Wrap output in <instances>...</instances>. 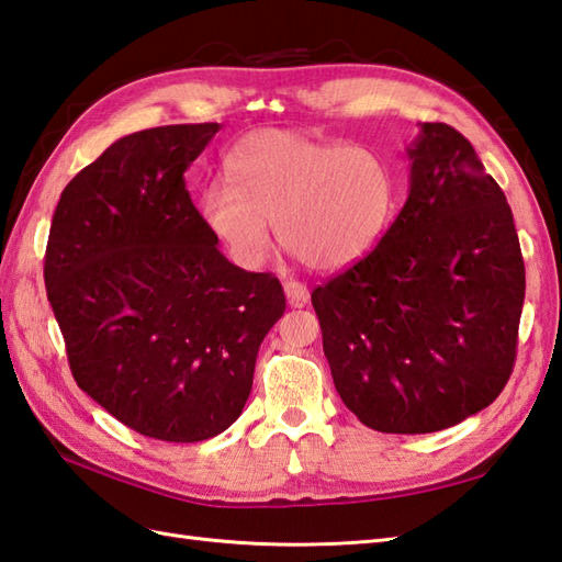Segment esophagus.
<instances>
[{"instance_id": "esophagus-1", "label": "esophagus", "mask_w": 562, "mask_h": 562, "mask_svg": "<svg viewBox=\"0 0 562 562\" xmlns=\"http://www.w3.org/2000/svg\"><path fill=\"white\" fill-rule=\"evenodd\" d=\"M284 294H288V302L292 306H304L308 302V290L306 284L296 282V280H288L284 282Z\"/></svg>"}]
</instances>
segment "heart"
<instances>
[{
    "instance_id": "obj_1",
    "label": "heart",
    "mask_w": 562,
    "mask_h": 562,
    "mask_svg": "<svg viewBox=\"0 0 562 562\" xmlns=\"http://www.w3.org/2000/svg\"><path fill=\"white\" fill-rule=\"evenodd\" d=\"M226 186L200 198V217L238 266L254 268L280 246L312 270H342L367 256L396 205V173L364 147L290 130H256L224 159Z\"/></svg>"
}]
</instances>
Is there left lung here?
<instances>
[{
	"label": "left lung",
	"mask_w": 562,
	"mask_h": 562,
	"mask_svg": "<svg viewBox=\"0 0 562 562\" xmlns=\"http://www.w3.org/2000/svg\"><path fill=\"white\" fill-rule=\"evenodd\" d=\"M408 159L398 217L312 304L342 403L376 432L425 435L505 389L527 278L507 198L471 142L425 123Z\"/></svg>",
	"instance_id": "1"
}]
</instances>
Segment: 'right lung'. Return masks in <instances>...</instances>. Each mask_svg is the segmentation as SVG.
<instances>
[{
  "mask_svg": "<svg viewBox=\"0 0 562 562\" xmlns=\"http://www.w3.org/2000/svg\"><path fill=\"white\" fill-rule=\"evenodd\" d=\"M220 123L113 142L59 195L45 288L77 386L135 432L202 441L248 401L262 338L284 314L272 272L224 258L183 173Z\"/></svg>",
  "mask_w": 562,
  "mask_h": 562,
  "instance_id": "1",
  "label": "right lung"
}]
</instances>
